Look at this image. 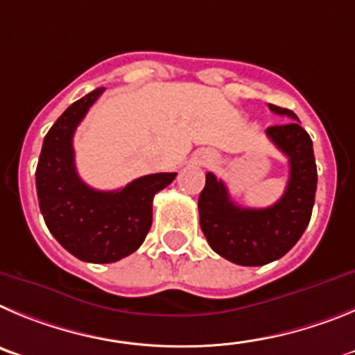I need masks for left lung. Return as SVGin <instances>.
I'll use <instances>...</instances> for the list:
<instances>
[{
	"mask_svg": "<svg viewBox=\"0 0 355 355\" xmlns=\"http://www.w3.org/2000/svg\"><path fill=\"white\" fill-rule=\"evenodd\" d=\"M269 110L293 120L265 130L290 162L288 184L279 201L267 209L235 205L226 185L214 173H207L205 187L198 198L200 226L210 248L245 267L270 263L288 253L308 228L317 191V164L309 134L293 111L274 104H269Z\"/></svg>",
	"mask_w": 355,
	"mask_h": 355,
	"instance_id": "8db88e82",
	"label": "left lung"
}]
</instances>
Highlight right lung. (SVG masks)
<instances>
[{"mask_svg": "<svg viewBox=\"0 0 355 355\" xmlns=\"http://www.w3.org/2000/svg\"><path fill=\"white\" fill-rule=\"evenodd\" d=\"M102 92L97 88L63 111L44 138L35 173L49 232L70 254L90 263H113L134 253L152 226L155 193L177 177L145 175L118 191L92 189L79 178L72 138Z\"/></svg>", "mask_w": 355, "mask_h": 355, "instance_id": "1", "label": "right lung"}]
</instances>
